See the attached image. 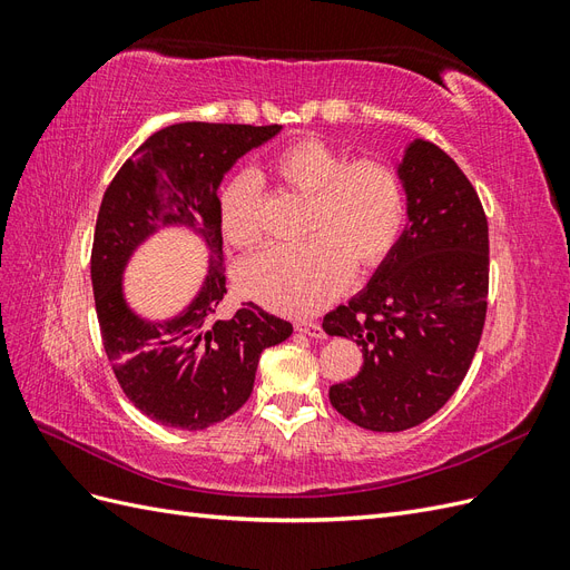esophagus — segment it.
I'll return each instance as SVG.
<instances>
[{
    "instance_id": "1",
    "label": "esophagus",
    "mask_w": 570,
    "mask_h": 570,
    "mask_svg": "<svg viewBox=\"0 0 570 570\" xmlns=\"http://www.w3.org/2000/svg\"><path fill=\"white\" fill-rule=\"evenodd\" d=\"M295 331H299V333H304L308 337H323L325 335L323 325L316 323V321H297L295 323Z\"/></svg>"
}]
</instances>
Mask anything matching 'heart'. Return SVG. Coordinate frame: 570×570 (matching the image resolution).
<instances>
[{
	"label": "heart",
	"instance_id": "heart-1",
	"mask_svg": "<svg viewBox=\"0 0 570 570\" xmlns=\"http://www.w3.org/2000/svg\"><path fill=\"white\" fill-rule=\"evenodd\" d=\"M273 174L312 197L302 245H275L237 271L245 295L273 312L316 314L350 285L352 271L381 266L404 230L406 195L396 170L377 159L350 161L318 137H299L275 154ZM264 185L239 170L218 197V223L228 243L252 247L264 237Z\"/></svg>",
	"mask_w": 570,
	"mask_h": 570
}]
</instances>
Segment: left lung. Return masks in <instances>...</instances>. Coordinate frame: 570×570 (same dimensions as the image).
<instances>
[{"instance_id": "obj_1", "label": "left lung", "mask_w": 570, "mask_h": 570, "mask_svg": "<svg viewBox=\"0 0 570 570\" xmlns=\"http://www.w3.org/2000/svg\"><path fill=\"white\" fill-rule=\"evenodd\" d=\"M409 226L373 281L325 314L354 337L361 371L331 387L344 419L400 433L433 416L471 368L488 314V216L471 180L438 145L416 140L400 164Z\"/></svg>"}]
</instances>
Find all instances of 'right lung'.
Masks as SVG:
<instances>
[{
	"label": "right lung",
	"instance_id": "1",
	"mask_svg": "<svg viewBox=\"0 0 570 570\" xmlns=\"http://www.w3.org/2000/svg\"><path fill=\"white\" fill-rule=\"evenodd\" d=\"M281 126L178 124L154 132L118 168L101 199L90 256L101 342L116 381L145 416L204 430L226 421L254 387L258 356L292 335V325L247 302L218 316L226 295L218 185L223 174ZM193 227L213 252L198 299L174 322L147 324L125 306L119 273L157 227Z\"/></svg>",
	"mask_w": 570,
	"mask_h": 570
}]
</instances>
